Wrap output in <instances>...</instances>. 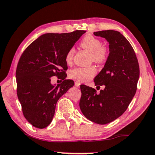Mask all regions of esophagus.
Here are the masks:
<instances>
[{
    "label": "esophagus",
    "mask_w": 155,
    "mask_h": 155,
    "mask_svg": "<svg viewBox=\"0 0 155 155\" xmlns=\"http://www.w3.org/2000/svg\"><path fill=\"white\" fill-rule=\"evenodd\" d=\"M81 85V83L78 81H76L75 82V86L76 87H79V86Z\"/></svg>",
    "instance_id": "34e87169"
}]
</instances>
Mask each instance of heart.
<instances>
[{
	"label": "heart",
	"instance_id": "b5f03b06",
	"mask_svg": "<svg viewBox=\"0 0 155 155\" xmlns=\"http://www.w3.org/2000/svg\"><path fill=\"white\" fill-rule=\"evenodd\" d=\"M80 46L86 51L91 53V60L93 62L102 64L106 62L109 56V50L105 45H102V41L99 38L88 34L85 36L80 42ZM75 50L70 48L65 56V60L67 64L72 62ZM95 67H76L69 71V77L79 82H85L91 80L96 74Z\"/></svg>",
	"mask_w": 155,
	"mask_h": 155
}]
</instances>
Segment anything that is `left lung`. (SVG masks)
I'll use <instances>...</instances> for the list:
<instances>
[{"mask_svg":"<svg viewBox=\"0 0 155 155\" xmlns=\"http://www.w3.org/2000/svg\"><path fill=\"white\" fill-rule=\"evenodd\" d=\"M109 43L110 53L105 64L94 78L95 89L81 85L79 107L83 114L98 124H106L121 116L136 94L140 69L134 50L120 32L105 30L94 32Z\"/></svg>","mask_w":155,"mask_h":155,"instance_id":"obj_1","label":"left lung"}]
</instances>
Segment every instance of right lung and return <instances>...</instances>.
Here are the masks:
<instances>
[{
    "label": "right lung",
    "instance_id": "right-lung-1",
    "mask_svg": "<svg viewBox=\"0 0 155 155\" xmlns=\"http://www.w3.org/2000/svg\"><path fill=\"white\" fill-rule=\"evenodd\" d=\"M85 32L43 34L21 55L16 70L17 97L24 116L34 127L44 128L51 123L57 102L74 84L65 79V56ZM55 75L62 78V84H51Z\"/></svg>",
    "mask_w": 155,
    "mask_h": 155
}]
</instances>
